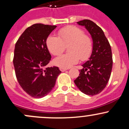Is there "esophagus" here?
<instances>
[{
    "label": "esophagus",
    "mask_w": 129,
    "mask_h": 129,
    "mask_svg": "<svg viewBox=\"0 0 129 129\" xmlns=\"http://www.w3.org/2000/svg\"><path fill=\"white\" fill-rule=\"evenodd\" d=\"M67 69H63V68H60V70L61 72H65V71H66V70H67Z\"/></svg>",
    "instance_id": "34e87169"
}]
</instances>
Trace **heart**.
Segmentation results:
<instances>
[{
	"label": "heart",
	"instance_id": "b5f03b06",
	"mask_svg": "<svg viewBox=\"0 0 129 129\" xmlns=\"http://www.w3.org/2000/svg\"><path fill=\"white\" fill-rule=\"evenodd\" d=\"M59 37L50 35L46 39V46L54 56H59L68 46L69 53L56 58L54 63L60 68L69 69L78 62L86 60L91 55L93 42L91 38L84 34L83 29L74 25L65 27L58 31Z\"/></svg>",
	"mask_w": 129,
	"mask_h": 129
}]
</instances>
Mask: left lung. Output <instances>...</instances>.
Segmentation results:
<instances>
[{"mask_svg": "<svg viewBox=\"0 0 129 129\" xmlns=\"http://www.w3.org/2000/svg\"><path fill=\"white\" fill-rule=\"evenodd\" d=\"M83 25L91 35L93 49L87 62L82 65L83 69L75 84L83 93L94 95L101 92L107 86L113 66L111 48L102 29L93 21L84 19L77 22Z\"/></svg>", "mask_w": 129, "mask_h": 129, "instance_id": "1", "label": "left lung"}]
</instances>
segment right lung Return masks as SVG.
I'll return each mask as SVG.
<instances>
[{"mask_svg": "<svg viewBox=\"0 0 129 129\" xmlns=\"http://www.w3.org/2000/svg\"><path fill=\"white\" fill-rule=\"evenodd\" d=\"M56 27L34 24L25 29L15 45L13 61L17 80L22 89L34 98L48 94L61 73L57 67H47L51 56L46 39Z\"/></svg>", "mask_w": 129, "mask_h": 129, "instance_id": "obj_1", "label": "right lung"}]
</instances>
